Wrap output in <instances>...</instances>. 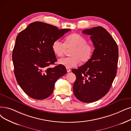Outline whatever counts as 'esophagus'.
Wrapping results in <instances>:
<instances>
[{"mask_svg":"<svg viewBox=\"0 0 131 131\" xmlns=\"http://www.w3.org/2000/svg\"><path fill=\"white\" fill-rule=\"evenodd\" d=\"M66 70H67V72H71V70L69 68H66Z\"/></svg>","mask_w":131,"mask_h":131,"instance_id":"esophagus-1","label":"esophagus"}]
</instances>
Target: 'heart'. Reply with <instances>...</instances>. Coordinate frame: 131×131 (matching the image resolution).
I'll list each match as a JSON object with an SVG mask.
<instances>
[{
  "mask_svg": "<svg viewBox=\"0 0 131 131\" xmlns=\"http://www.w3.org/2000/svg\"><path fill=\"white\" fill-rule=\"evenodd\" d=\"M71 50L70 57L62 58L58 60V63L67 68L77 66L80 60L84 62L88 61L92 57L94 48L91 44L87 43V39L78 34H72L66 37L64 43L59 39L54 41L52 49L54 53L58 57H62L66 49Z\"/></svg>",
  "mask_w": 131,
  "mask_h": 131,
  "instance_id": "1",
  "label": "heart"
}]
</instances>
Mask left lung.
Listing matches in <instances>:
<instances>
[{"label":"left lung","mask_w":131,"mask_h":131,"mask_svg":"<svg viewBox=\"0 0 131 131\" xmlns=\"http://www.w3.org/2000/svg\"><path fill=\"white\" fill-rule=\"evenodd\" d=\"M90 36L95 49L91 58L83 65L72 70L77 79L73 93L77 99L91 103L109 92L117 74L118 47L111 35L98 26L82 31Z\"/></svg>","instance_id":"8db88e82"}]
</instances>
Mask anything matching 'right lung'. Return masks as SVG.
Returning <instances> with one entry per match:
<instances>
[{"instance_id": "obj_1", "label": "right lung", "mask_w": 131, "mask_h": 131, "mask_svg": "<svg viewBox=\"0 0 131 131\" xmlns=\"http://www.w3.org/2000/svg\"><path fill=\"white\" fill-rule=\"evenodd\" d=\"M70 30L36 21L17 36L12 53L14 74L20 87L31 98H48L57 80L67 73L63 65H50L57 61L52 43Z\"/></svg>"}]
</instances>
